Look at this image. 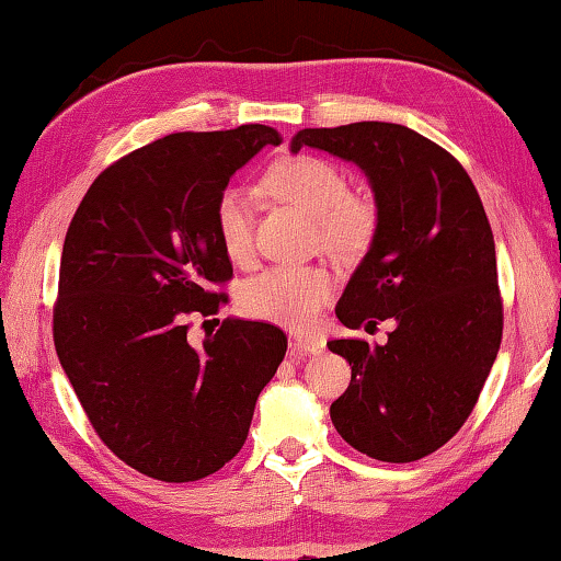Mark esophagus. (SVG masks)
<instances>
[{"instance_id":"esophagus-1","label":"esophagus","mask_w":561,"mask_h":561,"mask_svg":"<svg viewBox=\"0 0 561 561\" xmlns=\"http://www.w3.org/2000/svg\"><path fill=\"white\" fill-rule=\"evenodd\" d=\"M289 348L294 356H314V354H321L324 351V341L317 339V336H291L289 339Z\"/></svg>"}]
</instances>
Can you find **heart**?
Masks as SVG:
<instances>
[{
    "label": "heart",
    "instance_id": "obj_1",
    "mask_svg": "<svg viewBox=\"0 0 561 561\" xmlns=\"http://www.w3.org/2000/svg\"><path fill=\"white\" fill-rule=\"evenodd\" d=\"M267 190L314 220L319 244L336 254H356L374 240L378 213L371 201L348 193L344 170L319 156L282 158L267 170ZM215 232L232 262L252 254L250 205L227 187L215 203ZM334 294V277L317 264H274L244 284L242 307L250 317L282 327H307Z\"/></svg>",
    "mask_w": 561,
    "mask_h": 561
}]
</instances>
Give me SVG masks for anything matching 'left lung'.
Segmentation results:
<instances>
[{
    "instance_id": "1",
    "label": "left lung",
    "mask_w": 561,
    "mask_h": 561,
    "mask_svg": "<svg viewBox=\"0 0 561 561\" xmlns=\"http://www.w3.org/2000/svg\"><path fill=\"white\" fill-rule=\"evenodd\" d=\"M356 163L378 225L336 317L366 331L393 319L386 344L329 341L351 366L331 423L351 448L413 462L448 443L472 413L502 339L495 240L470 175L448 150L398 123L304 128L289 150Z\"/></svg>"
}]
</instances>
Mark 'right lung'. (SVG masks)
<instances>
[{"label":"right lung","instance_id":"right-lung-1","mask_svg":"<svg viewBox=\"0 0 561 561\" xmlns=\"http://www.w3.org/2000/svg\"><path fill=\"white\" fill-rule=\"evenodd\" d=\"M270 126L173 133L93 180L69 225L54 344L93 431L133 470L193 482L230 462L287 351L284 331L227 319L203 346L187 317L215 314L232 277L215 203Z\"/></svg>","mask_w":561,"mask_h":561}]
</instances>
